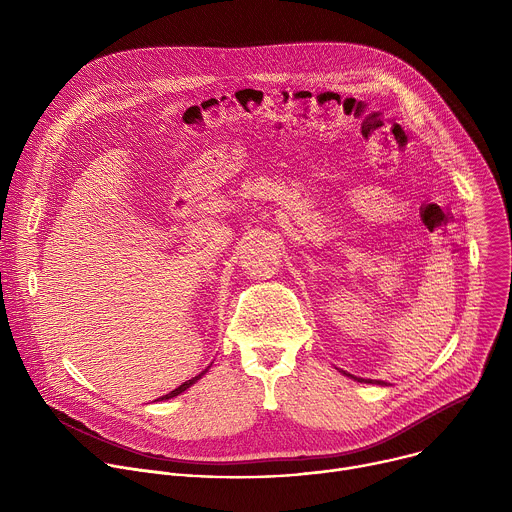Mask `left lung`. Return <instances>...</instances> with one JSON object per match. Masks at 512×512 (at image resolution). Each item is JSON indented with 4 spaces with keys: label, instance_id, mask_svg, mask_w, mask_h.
Wrapping results in <instances>:
<instances>
[{
    "label": "left lung",
    "instance_id": "1",
    "mask_svg": "<svg viewBox=\"0 0 512 512\" xmlns=\"http://www.w3.org/2000/svg\"><path fill=\"white\" fill-rule=\"evenodd\" d=\"M346 377H352V375H348V373H344ZM354 381H358V383H371V385H387L385 381H375V379H360V377H352Z\"/></svg>",
    "mask_w": 512,
    "mask_h": 512
}]
</instances>
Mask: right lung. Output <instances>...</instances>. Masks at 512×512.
<instances>
[{"label": "right lung", "mask_w": 512, "mask_h": 512, "mask_svg": "<svg viewBox=\"0 0 512 512\" xmlns=\"http://www.w3.org/2000/svg\"><path fill=\"white\" fill-rule=\"evenodd\" d=\"M206 371H208V367H206V369H204V371H202V373H200V375H196V377H192V379H190V381H186V383H182V385H180V387H176V389H174V391H170V393H168V395H164V397H160V399H156V401H166V399H172V397H176V395H180V393H184V391H186V389H190V387H192V385H194V383H196V381H198V379H202V375H204V373H206Z\"/></svg>", "instance_id": "obj_1"}]
</instances>
